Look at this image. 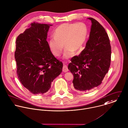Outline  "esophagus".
I'll use <instances>...</instances> for the list:
<instances>
[{
    "instance_id": "obj_1",
    "label": "esophagus",
    "mask_w": 128,
    "mask_h": 128,
    "mask_svg": "<svg viewBox=\"0 0 128 128\" xmlns=\"http://www.w3.org/2000/svg\"><path fill=\"white\" fill-rule=\"evenodd\" d=\"M62 71L63 72H67L68 71V67L66 65L64 64L63 67V69Z\"/></svg>"
}]
</instances>
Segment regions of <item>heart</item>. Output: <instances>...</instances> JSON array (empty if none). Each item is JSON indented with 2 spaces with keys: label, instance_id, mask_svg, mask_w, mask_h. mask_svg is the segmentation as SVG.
I'll use <instances>...</instances> for the list:
<instances>
[{
  "label": "heart",
  "instance_id": "b5f03b06",
  "mask_svg": "<svg viewBox=\"0 0 128 128\" xmlns=\"http://www.w3.org/2000/svg\"><path fill=\"white\" fill-rule=\"evenodd\" d=\"M87 35L88 28L84 23H63L55 30L54 37L49 39L48 46L54 56H59L64 45L63 57L68 59L74 55L75 51L78 52L80 49L86 41Z\"/></svg>",
  "mask_w": 128,
  "mask_h": 128
}]
</instances>
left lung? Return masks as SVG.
Returning a JSON list of instances; mask_svg holds the SVG:
<instances>
[{"mask_svg":"<svg viewBox=\"0 0 128 128\" xmlns=\"http://www.w3.org/2000/svg\"><path fill=\"white\" fill-rule=\"evenodd\" d=\"M92 25L85 49L68 65L73 74V86L81 92L91 90L102 83L111 63V47L104 28L95 19L88 18Z\"/></svg>","mask_w":128,"mask_h":128,"instance_id":"left-lung-1","label":"left lung"}]
</instances>
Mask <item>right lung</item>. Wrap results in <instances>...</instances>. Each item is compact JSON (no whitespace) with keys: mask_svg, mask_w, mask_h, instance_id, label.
I'll use <instances>...</instances> for the list:
<instances>
[{"mask_svg":"<svg viewBox=\"0 0 128 128\" xmlns=\"http://www.w3.org/2000/svg\"><path fill=\"white\" fill-rule=\"evenodd\" d=\"M16 40L17 74L22 85L33 94H43L62 71L63 63L51 52L46 41L51 25L34 22Z\"/></svg>","mask_w":128,"mask_h":128,"instance_id":"add662e5","label":"right lung"}]
</instances>
